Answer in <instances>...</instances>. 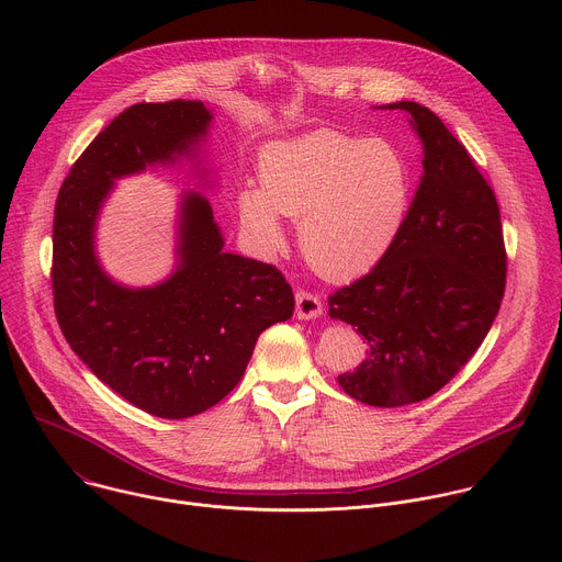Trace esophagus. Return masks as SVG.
<instances>
[{
  "instance_id": "34e87169",
  "label": "esophagus",
  "mask_w": 562,
  "mask_h": 562,
  "mask_svg": "<svg viewBox=\"0 0 562 562\" xmlns=\"http://www.w3.org/2000/svg\"><path fill=\"white\" fill-rule=\"evenodd\" d=\"M323 313V300H319L315 293L300 289L295 293V315L300 319H313Z\"/></svg>"
}]
</instances>
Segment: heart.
<instances>
[{
  "mask_svg": "<svg viewBox=\"0 0 562 562\" xmlns=\"http://www.w3.org/2000/svg\"><path fill=\"white\" fill-rule=\"evenodd\" d=\"M258 180L260 189L237 198L239 222L276 251L284 243L278 215L300 220V254L329 280L362 276L386 256L414 191L412 162L395 142L336 128L267 144Z\"/></svg>",
  "mask_w": 562,
  "mask_h": 562,
  "instance_id": "1",
  "label": "heart"
}]
</instances>
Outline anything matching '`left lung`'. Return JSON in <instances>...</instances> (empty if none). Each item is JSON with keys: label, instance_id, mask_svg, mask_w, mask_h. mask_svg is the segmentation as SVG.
<instances>
[{"label": "left lung", "instance_id": "obj_1", "mask_svg": "<svg viewBox=\"0 0 562 562\" xmlns=\"http://www.w3.org/2000/svg\"><path fill=\"white\" fill-rule=\"evenodd\" d=\"M423 142V180L386 256L329 295V315L367 340L338 382L371 407L440 391L483 345L507 284L496 195L462 142L423 104L395 102Z\"/></svg>", "mask_w": 562, "mask_h": 562}]
</instances>
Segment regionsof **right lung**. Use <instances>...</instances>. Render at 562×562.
Instances as JSON below:
<instances>
[{
	"label": "right lung",
	"instance_id": "1",
	"mask_svg": "<svg viewBox=\"0 0 562 562\" xmlns=\"http://www.w3.org/2000/svg\"><path fill=\"white\" fill-rule=\"evenodd\" d=\"M202 102L122 111L77 157L53 217V304L70 349L106 386L157 418L198 416L235 389L258 336L293 313L273 267L224 254L211 204L182 202L178 271L153 289L115 284L98 265L93 233L113 180L173 162L206 133Z\"/></svg>",
	"mask_w": 562,
	"mask_h": 562
}]
</instances>
